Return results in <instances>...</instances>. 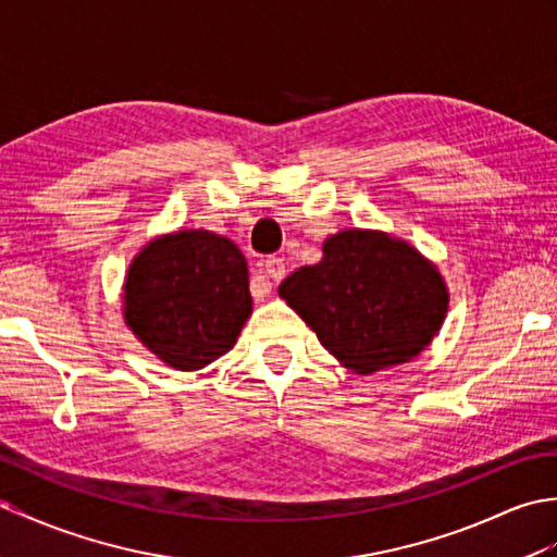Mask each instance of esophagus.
<instances>
[{"instance_id": "esophagus-1", "label": "esophagus", "mask_w": 557, "mask_h": 557, "mask_svg": "<svg viewBox=\"0 0 557 557\" xmlns=\"http://www.w3.org/2000/svg\"><path fill=\"white\" fill-rule=\"evenodd\" d=\"M261 273L268 280V287H273V284H280L284 280V273H287V265H284V258L280 256H270L261 263ZM270 292V289H265Z\"/></svg>"}]
</instances>
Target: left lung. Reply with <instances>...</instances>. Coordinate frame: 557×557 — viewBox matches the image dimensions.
Masks as SVG:
<instances>
[{"label":"left lung","mask_w":557,"mask_h":557,"mask_svg":"<svg viewBox=\"0 0 557 557\" xmlns=\"http://www.w3.org/2000/svg\"><path fill=\"white\" fill-rule=\"evenodd\" d=\"M322 261L280 284V296L346 368L370 374L416 358L446 315L448 294L432 263L382 232L346 230Z\"/></svg>","instance_id":"8db88e82"}]
</instances>
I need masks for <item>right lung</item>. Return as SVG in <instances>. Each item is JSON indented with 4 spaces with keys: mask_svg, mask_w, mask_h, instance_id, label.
<instances>
[{
    "mask_svg": "<svg viewBox=\"0 0 557 557\" xmlns=\"http://www.w3.org/2000/svg\"><path fill=\"white\" fill-rule=\"evenodd\" d=\"M125 322L177 370H199L235 346L251 315L247 261L235 242L185 230L145 247L125 280Z\"/></svg>",
    "mask_w": 557,
    "mask_h": 557,
    "instance_id": "1",
    "label": "right lung"
}]
</instances>
